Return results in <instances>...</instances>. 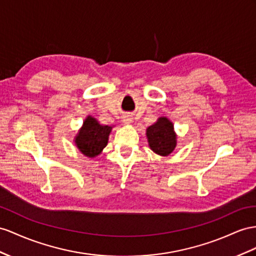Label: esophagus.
I'll use <instances>...</instances> for the list:
<instances>
[{
	"instance_id": "1",
	"label": "esophagus",
	"mask_w": 256,
	"mask_h": 256,
	"mask_svg": "<svg viewBox=\"0 0 256 256\" xmlns=\"http://www.w3.org/2000/svg\"><path fill=\"white\" fill-rule=\"evenodd\" d=\"M123 122L124 123H130V122H132V118H130V116H123Z\"/></svg>"
}]
</instances>
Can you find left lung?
I'll return each mask as SVG.
<instances>
[{
	"instance_id": "1",
	"label": "left lung",
	"mask_w": 256,
	"mask_h": 256,
	"mask_svg": "<svg viewBox=\"0 0 256 256\" xmlns=\"http://www.w3.org/2000/svg\"><path fill=\"white\" fill-rule=\"evenodd\" d=\"M149 146L152 152L160 156H168L176 146V136L173 124L166 118H160L154 126L147 128Z\"/></svg>"
}]
</instances>
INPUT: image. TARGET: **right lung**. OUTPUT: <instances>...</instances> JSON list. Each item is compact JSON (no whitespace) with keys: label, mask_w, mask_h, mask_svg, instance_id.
I'll return each instance as SVG.
<instances>
[{"label":"right lung","mask_w":256,"mask_h":256,"mask_svg":"<svg viewBox=\"0 0 256 256\" xmlns=\"http://www.w3.org/2000/svg\"><path fill=\"white\" fill-rule=\"evenodd\" d=\"M110 132L111 126H100L96 119L88 116L76 136V144L83 154L94 158L107 146Z\"/></svg>","instance_id":"right-lung-1"}]
</instances>
